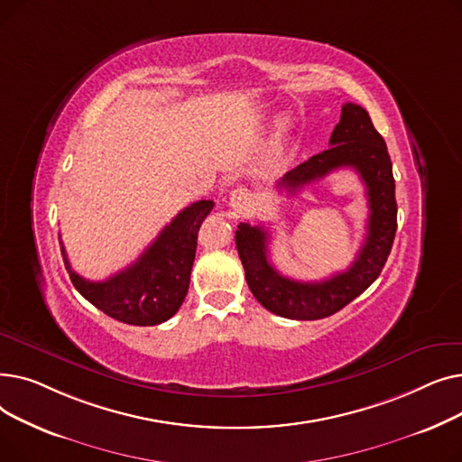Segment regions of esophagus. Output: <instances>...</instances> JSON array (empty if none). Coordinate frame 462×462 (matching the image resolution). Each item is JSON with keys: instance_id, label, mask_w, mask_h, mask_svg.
<instances>
[{"instance_id": "obj_1", "label": "esophagus", "mask_w": 462, "mask_h": 462, "mask_svg": "<svg viewBox=\"0 0 462 462\" xmlns=\"http://www.w3.org/2000/svg\"><path fill=\"white\" fill-rule=\"evenodd\" d=\"M249 200H251V194H249V190L244 189V187L234 189L232 194H230V206H232L234 209H237V211L245 209V208L249 206Z\"/></svg>"}]
</instances>
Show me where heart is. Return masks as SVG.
I'll use <instances>...</instances> for the list:
<instances>
[{"label": "heart", "mask_w": 462, "mask_h": 462, "mask_svg": "<svg viewBox=\"0 0 462 462\" xmlns=\"http://www.w3.org/2000/svg\"><path fill=\"white\" fill-rule=\"evenodd\" d=\"M277 127H279L281 133H286V131H288V121H286L284 117H279V119H277Z\"/></svg>", "instance_id": "1"}]
</instances>
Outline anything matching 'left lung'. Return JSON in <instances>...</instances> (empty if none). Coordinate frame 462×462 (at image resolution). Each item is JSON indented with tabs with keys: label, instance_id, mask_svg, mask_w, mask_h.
<instances>
[{
	"label": "left lung",
	"instance_id": "8db88e82",
	"mask_svg": "<svg viewBox=\"0 0 462 462\" xmlns=\"http://www.w3.org/2000/svg\"><path fill=\"white\" fill-rule=\"evenodd\" d=\"M326 152L312 155L286 172L277 189L296 194L305 185L326 178L333 170L354 168L365 185L369 221L365 241L346 272L317 282L282 277L268 258L270 234L263 226L239 223L236 247L245 279L262 307L292 320H320L346 307L378 279L392 253L397 232L395 180L385 142L374 129L365 108L346 103Z\"/></svg>",
	"mask_w": 462,
	"mask_h": 462
}]
</instances>
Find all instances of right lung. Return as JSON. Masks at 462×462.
<instances>
[{"mask_svg": "<svg viewBox=\"0 0 462 462\" xmlns=\"http://www.w3.org/2000/svg\"><path fill=\"white\" fill-rule=\"evenodd\" d=\"M211 209L213 200L187 206L161 230L136 262L106 281H88L72 272L60 241L72 284L91 305L117 322L131 326L166 322L178 312L187 296L199 230Z\"/></svg>", "mask_w": 462, "mask_h": 462, "instance_id": "obj_1", "label": "right lung"}]
</instances>
